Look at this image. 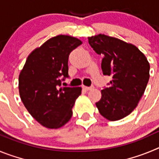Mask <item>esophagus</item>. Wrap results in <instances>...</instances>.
<instances>
[{"label":"esophagus","mask_w":159,"mask_h":159,"mask_svg":"<svg viewBox=\"0 0 159 159\" xmlns=\"http://www.w3.org/2000/svg\"><path fill=\"white\" fill-rule=\"evenodd\" d=\"M93 87H87V86H83V89H84L85 91H89V90L92 89Z\"/></svg>","instance_id":"esophagus-1"}]
</instances>
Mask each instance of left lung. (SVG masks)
Here are the masks:
<instances>
[{
	"label": "left lung",
	"mask_w": 159,
	"mask_h": 159,
	"mask_svg": "<svg viewBox=\"0 0 159 159\" xmlns=\"http://www.w3.org/2000/svg\"><path fill=\"white\" fill-rule=\"evenodd\" d=\"M94 51L102 55V74L111 75L109 86L101 91L95 103L101 116L116 121L130 115L144 94L150 78V64L131 43L104 34L88 37Z\"/></svg>",
	"instance_id": "8db88e82"
}]
</instances>
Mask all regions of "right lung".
Instances as JSON below:
<instances>
[{"label":"right lung","instance_id":"add662e5","mask_svg":"<svg viewBox=\"0 0 159 159\" xmlns=\"http://www.w3.org/2000/svg\"><path fill=\"white\" fill-rule=\"evenodd\" d=\"M82 42L70 36L49 39L28 57L19 75L20 96L31 116L47 128L63 127L82 88L61 86L68 78V57Z\"/></svg>","mask_w":159,"mask_h":159}]
</instances>
